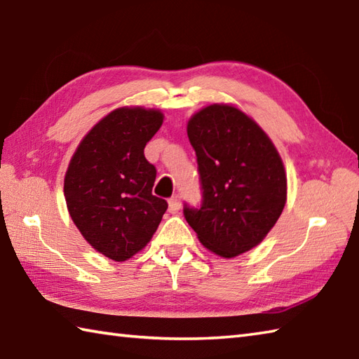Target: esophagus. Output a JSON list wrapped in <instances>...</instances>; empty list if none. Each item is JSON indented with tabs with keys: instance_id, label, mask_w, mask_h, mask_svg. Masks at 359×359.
<instances>
[{
	"instance_id": "34e87169",
	"label": "esophagus",
	"mask_w": 359,
	"mask_h": 359,
	"mask_svg": "<svg viewBox=\"0 0 359 359\" xmlns=\"http://www.w3.org/2000/svg\"><path fill=\"white\" fill-rule=\"evenodd\" d=\"M180 198L179 196H172V198L170 199V213H177L180 210Z\"/></svg>"
}]
</instances>
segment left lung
Wrapping results in <instances>:
<instances>
[{"label":"left lung","instance_id":"8db88e82","mask_svg":"<svg viewBox=\"0 0 359 359\" xmlns=\"http://www.w3.org/2000/svg\"><path fill=\"white\" fill-rule=\"evenodd\" d=\"M198 157L201 207L184 205L187 222L208 250L231 258L255 248L286 203V174L263 129L233 105L213 104L188 121Z\"/></svg>","mask_w":359,"mask_h":359}]
</instances>
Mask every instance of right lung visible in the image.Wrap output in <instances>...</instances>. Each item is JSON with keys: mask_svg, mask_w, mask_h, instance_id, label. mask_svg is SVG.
<instances>
[{"mask_svg": "<svg viewBox=\"0 0 359 359\" xmlns=\"http://www.w3.org/2000/svg\"><path fill=\"white\" fill-rule=\"evenodd\" d=\"M163 123L160 110L121 107L91 129L69 161L63 193L69 216L93 249L126 262L156 233L168 202L152 194L156 166L144 146Z\"/></svg>", "mask_w": 359, "mask_h": 359, "instance_id": "1", "label": "right lung"}]
</instances>
